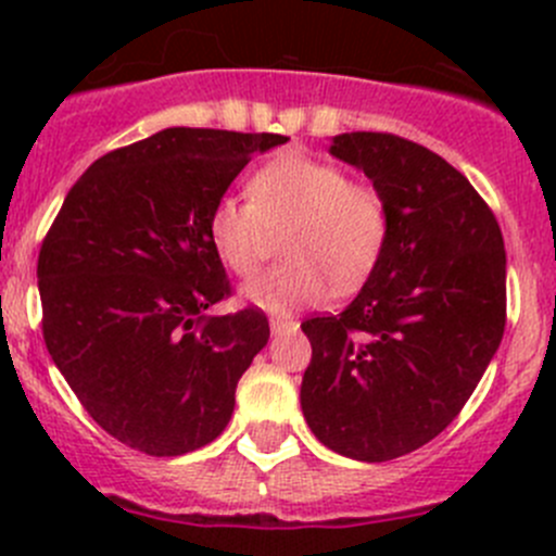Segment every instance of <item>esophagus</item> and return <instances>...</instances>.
I'll list each match as a JSON object with an SVG mask.
<instances>
[{"label":"esophagus","instance_id":"34e87169","mask_svg":"<svg viewBox=\"0 0 556 556\" xmlns=\"http://www.w3.org/2000/svg\"><path fill=\"white\" fill-rule=\"evenodd\" d=\"M268 325H271V333L274 336L293 333V330L299 328V323H295L293 317H271V319H268Z\"/></svg>","mask_w":556,"mask_h":556}]
</instances>
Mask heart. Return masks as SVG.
<instances>
[{"label": "heart", "mask_w": 556, "mask_h": 556, "mask_svg": "<svg viewBox=\"0 0 556 556\" xmlns=\"http://www.w3.org/2000/svg\"><path fill=\"white\" fill-rule=\"evenodd\" d=\"M250 201L223 195L206 217V233L223 266L250 277L271 250V233L288 228V261L242 288L250 306L293 312L319 304L330 288H361L390 237V212L374 185L355 182L341 166L304 153H282L252 174Z\"/></svg>", "instance_id": "1"}]
</instances>
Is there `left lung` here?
I'll return each instance as SVG.
<instances>
[{
    "label": "left lung",
    "instance_id": "1",
    "mask_svg": "<svg viewBox=\"0 0 556 556\" xmlns=\"http://www.w3.org/2000/svg\"><path fill=\"white\" fill-rule=\"evenodd\" d=\"M330 153L384 195L390 237L344 312L301 323V408L319 444L384 463L433 441L484 377L506 330V247L486 201L433 150L352 131Z\"/></svg>",
    "mask_w": 556,
    "mask_h": 556
}]
</instances>
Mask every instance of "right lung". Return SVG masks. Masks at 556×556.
Returning <instances> with one entry per match:
<instances>
[{"mask_svg": "<svg viewBox=\"0 0 556 556\" xmlns=\"http://www.w3.org/2000/svg\"><path fill=\"white\" fill-rule=\"evenodd\" d=\"M285 142L164 128L93 161L66 193L37 261L45 346L121 444L177 457L226 430L268 319L204 314L231 295L206 217L252 155Z\"/></svg>", "mask_w": 556, "mask_h": 556, "instance_id": "obj_1", "label": "right lung"}]
</instances>
